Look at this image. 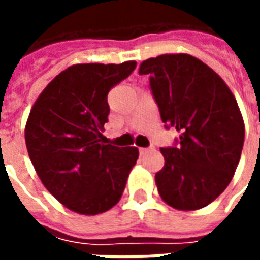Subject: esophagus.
<instances>
[{
    "mask_svg": "<svg viewBox=\"0 0 260 260\" xmlns=\"http://www.w3.org/2000/svg\"><path fill=\"white\" fill-rule=\"evenodd\" d=\"M150 150H153V147H142V149H139L141 154H146V153H149Z\"/></svg>",
    "mask_w": 260,
    "mask_h": 260,
    "instance_id": "34e87169",
    "label": "esophagus"
}]
</instances>
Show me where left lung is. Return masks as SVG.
I'll return each instance as SVG.
<instances>
[{"mask_svg":"<svg viewBox=\"0 0 260 260\" xmlns=\"http://www.w3.org/2000/svg\"><path fill=\"white\" fill-rule=\"evenodd\" d=\"M139 75L150 87L166 125L180 132V145L164 147L157 191L177 210H198L229 186L240 163L245 125L233 91L210 67L189 54L145 59Z\"/></svg>","mask_w":260,"mask_h":260,"instance_id":"obj_1","label":"left lung"}]
</instances>
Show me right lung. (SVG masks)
<instances>
[{
    "mask_svg": "<svg viewBox=\"0 0 260 260\" xmlns=\"http://www.w3.org/2000/svg\"><path fill=\"white\" fill-rule=\"evenodd\" d=\"M135 67V61L71 65L31 107L25 126L31 164L47 191L72 212L94 216L115 206L139 157L135 146L100 143L108 91Z\"/></svg>",
    "mask_w": 260,
    "mask_h": 260,
    "instance_id": "add662e5",
    "label": "right lung"
}]
</instances>
